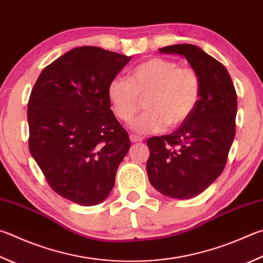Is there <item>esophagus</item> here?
<instances>
[{"label": "esophagus", "mask_w": 263, "mask_h": 263, "mask_svg": "<svg viewBox=\"0 0 263 263\" xmlns=\"http://www.w3.org/2000/svg\"><path fill=\"white\" fill-rule=\"evenodd\" d=\"M130 140L132 142H140V141H142V138L139 136H136V135H130Z\"/></svg>", "instance_id": "34e87169"}]
</instances>
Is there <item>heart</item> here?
I'll return each instance as SVG.
<instances>
[{
	"label": "heart",
	"instance_id": "heart-1",
	"mask_svg": "<svg viewBox=\"0 0 263 263\" xmlns=\"http://www.w3.org/2000/svg\"><path fill=\"white\" fill-rule=\"evenodd\" d=\"M200 97L201 79L197 71L163 57L142 62L130 71L128 80L115 78L108 86L112 110L125 123L139 111L141 99L147 98L148 110L131 125L140 135L180 126L194 112Z\"/></svg>",
	"mask_w": 263,
	"mask_h": 263
}]
</instances>
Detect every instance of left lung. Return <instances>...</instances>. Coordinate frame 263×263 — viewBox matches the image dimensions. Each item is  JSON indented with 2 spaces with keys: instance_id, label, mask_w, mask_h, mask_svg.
Segmentation results:
<instances>
[{
  "instance_id": "obj_1",
  "label": "left lung",
  "mask_w": 263,
  "mask_h": 263,
  "mask_svg": "<svg viewBox=\"0 0 263 263\" xmlns=\"http://www.w3.org/2000/svg\"><path fill=\"white\" fill-rule=\"evenodd\" d=\"M159 50L187 60L201 79V97L174 133L147 140V175L161 194L190 199L203 192L226 168L236 135L237 93L226 66L199 47L183 44Z\"/></svg>"
}]
</instances>
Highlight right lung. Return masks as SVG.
<instances>
[{"label": "right lung", "instance_id": "1", "mask_svg": "<svg viewBox=\"0 0 263 263\" xmlns=\"http://www.w3.org/2000/svg\"><path fill=\"white\" fill-rule=\"evenodd\" d=\"M130 60L99 47H78L42 70L28 99L33 159L52 191L80 206L108 197L130 149L108 98L109 84Z\"/></svg>", "mask_w": 263, "mask_h": 263}]
</instances>
